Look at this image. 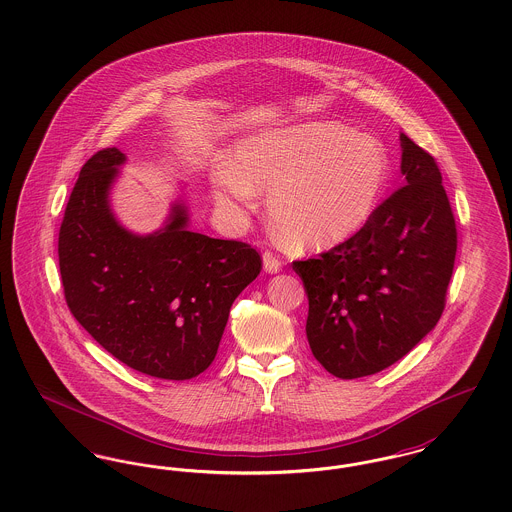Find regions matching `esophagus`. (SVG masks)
Instances as JSON below:
<instances>
[{
	"label": "esophagus",
	"instance_id": "1",
	"mask_svg": "<svg viewBox=\"0 0 512 512\" xmlns=\"http://www.w3.org/2000/svg\"><path fill=\"white\" fill-rule=\"evenodd\" d=\"M263 267H265L268 274H276V272L282 270V261L272 251H265L263 253Z\"/></svg>",
	"mask_w": 512,
	"mask_h": 512
}]
</instances>
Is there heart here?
Here are the masks:
<instances>
[{
    "label": "heart",
    "instance_id": "heart-1",
    "mask_svg": "<svg viewBox=\"0 0 512 512\" xmlns=\"http://www.w3.org/2000/svg\"><path fill=\"white\" fill-rule=\"evenodd\" d=\"M391 178L386 147L336 121L270 128L240 140L215 199L240 217L253 190H268V217L288 245L324 251L355 238L376 215Z\"/></svg>",
    "mask_w": 512,
    "mask_h": 512
}]
</instances>
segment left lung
<instances>
[{
    "label": "left lung",
    "mask_w": 512,
    "mask_h": 512,
    "mask_svg": "<svg viewBox=\"0 0 512 512\" xmlns=\"http://www.w3.org/2000/svg\"><path fill=\"white\" fill-rule=\"evenodd\" d=\"M399 138L405 186L355 238L293 263L309 297L311 351L343 380L388 368L434 330L453 274L457 226L436 159Z\"/></svg>",
    "instance_id": "1"
}]
</instances>
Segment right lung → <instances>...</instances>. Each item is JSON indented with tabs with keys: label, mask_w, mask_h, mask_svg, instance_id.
I'll use <instances>...</instances> for the list:
<instances>
[{
	"label": "right lung",
	"mask_w": 512,
	"mask_h": 512,
	"mask_svg": "<svg viewBox=\"0 0 512 512\" xmlns=\"http://www.w3.org/2000/svg\"><path fill=\"white\" fill-rule=\"evenodd\" d=\"M126 155H92L74 184L59 230L67 305L115 359L163 380H190L213 363L234 299L261 272L244 242L188 228L178 199L163 228L140 236L111 211L109 194Z\"/></svg>",
	"instance_id": "1"
}]
</instances>
